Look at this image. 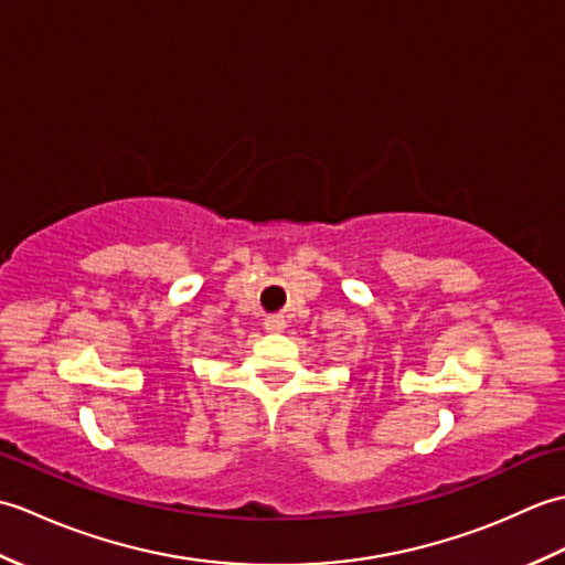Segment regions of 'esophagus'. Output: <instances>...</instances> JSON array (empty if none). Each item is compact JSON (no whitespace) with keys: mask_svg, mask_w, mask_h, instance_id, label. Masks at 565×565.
<instances>
[{"mask_svg":"<svg viewBox=\"0 0 565 565\" xmlns=\"http://www.w3.org/2000/svg\"><path fill=\"white\" fill-rule=\"evenodd\" d=\"M284 328H286V320L281 318V316H269V318H264V330L267 332H284Z\"/></svg>","mask_w":565,"mask_h":565,"instance_id":"esophagus-1","label":"esophagus"}]
</instances>
